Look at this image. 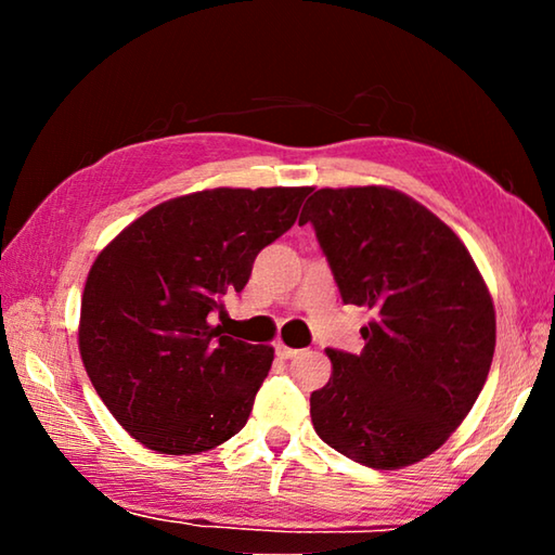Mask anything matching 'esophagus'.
<instances>
[{"label":"esophagus","instance_id":"esophagus-1","mask_svg":"<svg viewBox=\"0 0 555 555\" xmlns=\"http://www.w3.org/2000/svg\"><path fill=\"white\" fill-rule=\"evenodd\" d=\"M276 354L281 357V360H294V357L300 354V350H294V347H286L284 343L276 345Z\"/></svg>","mask_w":555,"mask_h":555}]
</instances>
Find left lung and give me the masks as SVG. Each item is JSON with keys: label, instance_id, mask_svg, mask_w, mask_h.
Wrapping results in <instances>:
<instances>
[{"label": "left lung", "instance_id": "left-lung-1", "mask_svg": "<svg viewBox=\"0 0 555 555\" xmlns=\"http://www.w3.org/2000/svg\"><path fill=\"white\" fill-rule=\"evenodd\" d=\"M306 222L345 304L372 311L362 352L325 350L333 374L311 393L315 434L374 469L418 463L463 424L490 374V288L463 240L393 188H321Z\"/></svg>", "mask_w": 555, "mask_h": 555}]
</instances>
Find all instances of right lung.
Masks as SVG:
<instances>
[{"instance_id": "right-lung-1", "label": "right lung", "mask_w": 555, "mask_h": 555, "mask_svg": "<svg viewBox=\"0 0 555 555\" xmlns=\"http://www.w3.org/2000/svg\"><path fill=\"white\" fill-rule=\"evenodd\" d=\"M311 188H212L156 205L92 261L78 347L117 424L149 450L195 455L247 424L274 347L222 335L212 315Z\"/></svg>"}]
</instances>
